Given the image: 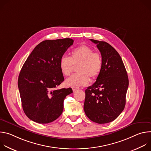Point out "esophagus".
<instances>
[{"label":"esophagus","mask_w":151,"mask_h":151,"mask_svg":"<svg viewBox=\"0 0 151 151\" xmlns=\"http://www.w3.org/2000/svg\"><path fill=\"white\" fill-rule=\"evenodd\" d=\"M78 89H79V87H72V90H73V92L75 91H76V90H78Z\"/></svg>","instance_id":"obj_1"}]
</instances>
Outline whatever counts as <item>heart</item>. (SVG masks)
I'll return each instance as SVG.
<instances>
[{"instance_id": "obj_1", "label": "heart", "mask_w": 151, "mask_h": 151, "mask_svg": "<svg viewBox=\"0 0 151 151\" xmlns=\"http://www.w3.org/2000/svg\"><path fill=\"white\" fill-rule=\"evenodd\" d=\"M70 54V57L61 56L58 63L61 73L66 76L72 73L73 64H79L77 68L79 73L72 75L65 81L68 87L87 85L90 81V76L94 79L99 75L103 68V58L100 53L94 52L89 46L81 45L73 49Z\"/></svg>"}]
</instances>
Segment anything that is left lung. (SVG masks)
Wrapping results in <instances>:
<instances>
[{
    "label": "left lung",
    "mask_w": 151,
    "mask_h": 151,
    "mask_svg": "<svg viewBox=\"0 0 151 151\" xmlns=\"http://www.w3.org/2000/svg\"><path fill=\"white\" fill-rule=\"evenodd\" d=\"M90 40L101 53L103 68L96 81L85 90L83 109L92 121L106 124L115 120L124 109L128 75L121 57L114 47L106 42Z\"/></svg>",
    "instance_id": "left-lung-1"
}]
</instances>
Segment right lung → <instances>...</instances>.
<instances>
[{"instance_id":"right-lung-1","label":"right lung","mask_w":151,"mask_h":151,"mask_svg":"<svg viewBox=\"0 0 151 151\" xmlns=\"http://www.w3.org/2000/svg\"><path fill=\"white\" fill-rule=\"evenodd\" d=\"M73 43L70 38L42 41L23 64L18 86L23 111L30 119L48 124L61 115L64 100L73 91L57 88L64 79L58 63Z\"/></svg>"}]
</instances>
